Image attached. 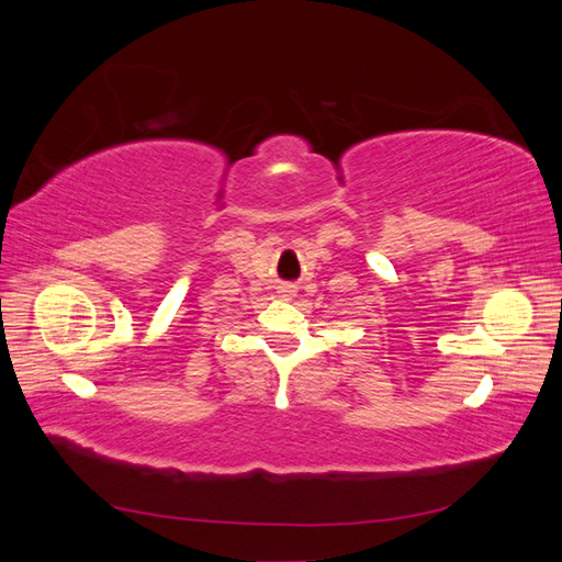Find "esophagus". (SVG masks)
<instances>
[{
  "instance_id": "34e87169",
  "label": "esophagus",
  "mask_w": 562,
  "mask_h": 562,
  "mask_svg": "<svg viewBox=\"0 0 562 562\" xmlns=\"http://www.w3.org/2000/svg\"><path fill=\"white\" fill-rule=\"evenodd\" d=\"M295 285H291V283H283V285H279V295L281 297H285V300H291V297H295Z\"/></svg>"
}]
</instances>
